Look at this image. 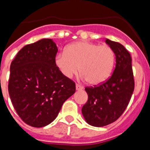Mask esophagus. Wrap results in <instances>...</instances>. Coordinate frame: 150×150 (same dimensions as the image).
Segmentation results:
<instances>
[{
  "mask_svg": "<svg viewBox=\"0 0 150 150\" xmlns=\"http://www.w3.org/2000/svg\"><path fill=\"white\" fill-rule=\"evenodd\" d=\"M75 88H76V89H77V90H82V89H83V87L79 84H76V86H75Z\"/></svg>",
  "mask_w": 150,
  "mask_h": 150,
  "instance_id": "esophagus-1",
  "label": "esophagus"
}]
</instances>
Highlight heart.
Returning a JSON list of instances; mask_svg holds the SVG:
<instances>
[{
  "label": "heart",
  "instance_id": "b5f03b06",
  "mask_svg": "<svg viewBox=\"0 0 150 150\" xmlns=\"http://www.w3.org/2000/svg\"><path fill=\"white\" fill-rule=\"evenodd\" d=\"M60 72L67 79L76 75L79 68L81 78L91 85H100L111 75L115 54L110 47L78 41L71 43L54 60Z\"/></svg>",
  "mask_w": 150,
  "mask_h": 150
}]
</instances>
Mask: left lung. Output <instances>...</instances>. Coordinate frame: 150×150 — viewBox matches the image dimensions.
I'll use <instances>...</instances> for the list:
<instances>
[{
  "instance_id": "left-lung-1",
  "label": "left lung",
  "mask_w": 150,
  "mask_h": 150,
  "mask_svg": "<svg viewBox=\"0 0 150 150\" xmlns=\"http://www.w3.org/2000/svg\"><path fill=\"white\" fill-rule=\"evenodd\" d=\"M105 42L115 54V68L107 82L85 89L88 101L82 108L86 121L94 127H103L117 120L128 106L135 87L129 52L121 43L109 39Z\"/></svg>"
}]
</instances>
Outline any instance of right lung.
<instances>
[{
    "instance_id": "right-lung-1",
    "label": "right lung",
    "mask_w": 150,
    "mask_h": 150,
    "mask_svg": "<svg viewBox=\"0 0 150 150\" xmlns=\"http://www.w3.org/2000/svg\"><path fill=\"white\" fill-rule=\"evenodd\" d=\"M57 50L52 39H42L25 46L11 64L9 96L18 116L32 127L51 123L75 93V82L55 65Z\"/></svg>"
}]
</instances>
